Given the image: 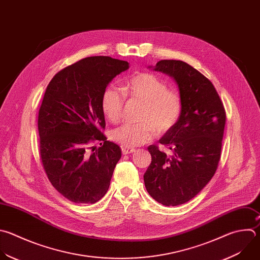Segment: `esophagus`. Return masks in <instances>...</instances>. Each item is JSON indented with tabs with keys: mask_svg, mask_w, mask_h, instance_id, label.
Returning <instances> with one entry per match:
<instances>
[{
	"mask_svg": "<svg viewBox=\"0 0 260 260\" xmlns=\"http://www.w3.org/2000/svg\"><path fill=\"white\" fill-rule=\"evenodd\" d=\"M121 151H122L123 155H127V154L134 153L136 151V149L135 148H131V147H122Z\"/></svg>",
	"mask_w": 260,
	"mask_h": 260,
	"instance_id": "34e87169",
	"label": "esophagus"
}]
</instances>
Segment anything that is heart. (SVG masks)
Wrapping results in <instances>:
<instances>
[{"label":"heart","instance_id":"obj_1","mask_svg":"<svg viewBox=\"0 0 260 260\" xmlns=\"http://www.w3.org/2000/svg\"><path fill=\"white\" fill-rule=\"evenodd\" d=\"M126 97L143 102V107L140 122L124 123L111 134L112 140L124 147L148 143L157 132L163 134L171 129L181 117L183 101L180 93L168 89L167 83L153 73L132 76L122 90L114 85L106 86L101 96V108L111 122L121 118Z\"/></svg>","mask_w":260,"mask_h":260}]
</instances>
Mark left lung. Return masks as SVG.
Masks as SVG:
<instances>
[{
  "instance_id": "left-lung-1",
  "label": "left lung",
  "mask_w": 260,
  "mask_h": 260,
  "mask_svg": "<svg viewBox=\"0 0 260 260\" xmlns=\"http://www.w3.org/2000/svg\"><path fill=\"white\" fill-rule=\"evenodd\" d=\"M155 70L174 77L183 110L177 124L148 151L152 161L144 175L150 196L165 206H177L194 198L212 179L220 160L226 120L223 104L212 82L181 60H161Z\"/></svg>"
}]
</instances>
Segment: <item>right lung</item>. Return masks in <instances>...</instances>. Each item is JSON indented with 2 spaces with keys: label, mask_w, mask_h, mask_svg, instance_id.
<instances>
[{
  "label": "right lung",
  "mask_w": 260,
  "mask_h": 260,
  "mask_svg": "<svg viewBox=\"0 0 260 260\" xmlns=\"http://www.w3.org/2000/svg\"><path fill=\"white\" fill-rule=\"evenodd\" d=\"M127 68L126 61L88 57L57 72L47 86L38 116L40 157L52 186L71 202L93 204L109 188L121 151L103 133L101 96Z\"/></svg>",
  "instance_id": "obj_1"
}]
</instances>
